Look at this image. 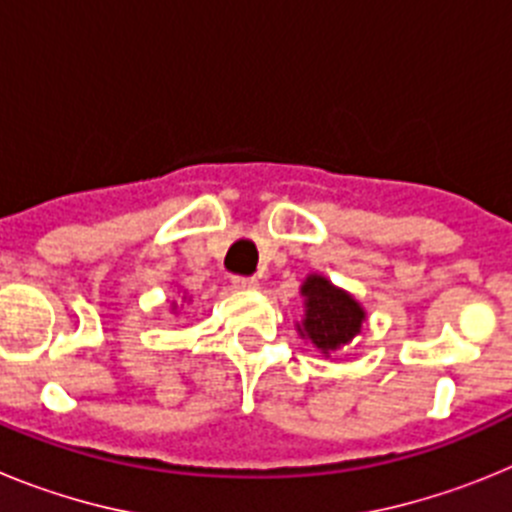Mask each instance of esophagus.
Segmentation results:
<instances>
[{
	"instance_id": "esophagus-1",
	"label": "esophagus",
	"mask_w": 512,
	"mask_h": 512,
	"mask_svg": "<svg viewBox=\"0 0 512 512\" xmlns=\"http://www.w3.org/2000/svg\"><path fill=\"white\" fill-rule=\"evenodd\" d=\"M256 287H259V282L253 277H233V289H238V292H251Z\"/></svg>"
}]
</instances>
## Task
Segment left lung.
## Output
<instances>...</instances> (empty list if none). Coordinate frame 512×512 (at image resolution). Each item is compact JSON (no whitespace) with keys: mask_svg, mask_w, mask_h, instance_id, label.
<instances>
[{"mask_svg":"<svg viewBox=\"0 0 512 512\" xmlns=\"http://www.w3.org/2000/svg\"><path fill=\"white\" fill-rule=\"evenodd\" d=\"M300 292L305 297V320L297 325V330L323 354L338 351L359 336L366 312L348 292L330 284L320 274H310Z\"/></svg>","mask_w":512,"mask_h":512,"instance_id":"obj_1","label":"left lung"}]
</instances>
